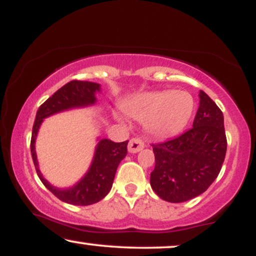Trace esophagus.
<instances>
[{"instance_id":"esophagus-1","label":"esophagus","mask_w":256,"mask_h":256,"mask_svg":"<svg viewBox=\"0 0 256 256\" xmlns=\"http://www.w3.org/2000/svg\"><path fill=\"white\" fill-rule=\"evenodd\" d=\"M128 152L132 154L138 152L144 148V142L140 138H132V140H130V142H128Z\"/></svg>"}]
</instances>
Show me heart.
<instances>
[{"label": "heart", "mask_w": 256, "mask_h": 256, "mask_svg": "<svg viewBox=\"0 0 256 256\" xmlns=\"http://www.w3.org/2000/svg\"><path fill=\"white\" fill-rule=\"evenodd\" d=\"M125 112L144 122L146 131L156 137H169L180 132L194 110V98L188 92H149L132 98Z\"/></svg>", "instance_id": "heart-1"}]
</instances>
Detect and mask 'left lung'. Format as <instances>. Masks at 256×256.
Instances as JSON below:
<instances>
[{"instance_id": "left-lung-1", "label": "left lung", "mask_w": 256, "mask_h": 256, "mask_svg": "<svg viewBox=\"0 0 256 256\" xmlns=\"http://www.w3.org/2000/svg\"><path fill=\"white\" fill-rule=\"evenodd\" d=\"M193 128L173 140L152 144L155 169L152 188L169 202H184L204 193L220 174L226 158L223 113L200 90Z\"/></svg>"}]
</instances>
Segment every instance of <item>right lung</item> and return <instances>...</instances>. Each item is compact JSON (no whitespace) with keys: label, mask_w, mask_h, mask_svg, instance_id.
<instances>
[{"label":"right lung","mask_w":256,"mask_h":256,"mask_svg":"<svg viewBox=\"0 0 256 256\" xmlns=\"http://www.w3.org/2000/svg\"><path fill=\"white\" fill-rule=\"evenodd\" d=\"M98 90H100V84L94 82L78 81V80L68 82L39 107L34 124H33L30 154H32L36 174L46 188L51 190L58 199L68 204L81 206L92 205L100 202L108 194L112 188L116 168L120 161L128 154V140L114 143L110 140H101L95 150L93 162L87 174L72 188L60 190L48 184L40 173L36 155V137L42 119L60 110L93 104L96 101L95 93Z\"/></svg>","instance_id":"1"}]
</instances>
